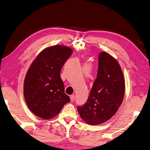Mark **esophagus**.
Masks as SVG:
<instances>
[{
	"instance_id": "obj_1",
	"label": "esophagus",
	"mask_w": 150,
	"mask_h": 150,
	"mask_svg": "<svg viewBox=\"0 0 150 150\" xmlns=\"http://www.w3.org/2000/svg\"><path fill=\"white\" fill-rule=\"evenodd\" d=\"M70 98H71V102H74V99H75V95H74V94H72V95H71V96H70Z\"/></svg>"
}]
</instances>
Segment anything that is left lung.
<instances>
[{"label":"left lung","instance_id":"8db88e82","mask_svg":"<svg viewBox=\"0 0 150 150\" xmlns=\"http://www.w3.org/2000/svg\"><path fill=\"white\" fill-rule=\"evenodd\" d=\"M97 74L87 102L78 107L81 118L90 125H98L109 120L120 108L125 92L121 67L109 54L100 53Z\"/></svg>","mask_w":150,"mask_h":150}]
</instances>
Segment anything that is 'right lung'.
I'll list each match as a JSON object with an SVG mask.
<instances>
[{
	"label": "right lung",
	"mask_w": 150,
	"mask_h": 150,
	"mask_svg": "<svg viewBox=\"0 0 150 150\" xmlns=\"http://www.w3.org/2000/svg\"><path fill=\"white\" fill-rule=\"evenodd\" d=\"M72 54L70 47L52 46L42 50L30 65L24 81V96L37 117L45 120L56 117L71 101L65 93L60 72Z\"/></svg>",
	"instance_id": "add662e5"
}]
</instances>
